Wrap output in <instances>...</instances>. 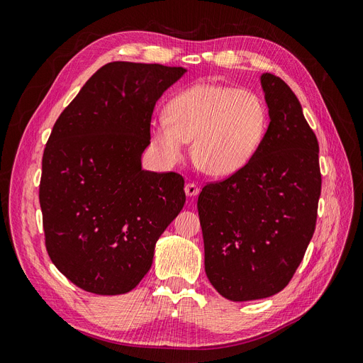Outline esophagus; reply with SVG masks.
I'll return each instance as SVG.
<instances>
[{
  "label": "esophagus",
  "mask_w": 363,
  "mask_h": 363,
  "mask_svg": "<svg viewBox=\"0 0 363 363\" xmlns=\"http://www.w3.org/2000/svg\"><path fill=\"white\" fill-rule=\"evenodd\" d=\"M184 192H186V195H188V196H196V195H199L200 189H199V186H196L195 183H186Z\"/></svg>",
  "instance_id": "34e87169"
}]
</instances>
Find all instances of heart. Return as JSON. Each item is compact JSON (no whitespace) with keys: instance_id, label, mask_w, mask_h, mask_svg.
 <instances>
[{"instance_id":"1","label":"heart","mask_w":363,"mask_h":363,"mask_svg":"<svg viewBox=\"0 0 363 363\" xmlns=\"http://www.w3.org/2000/svg\"><path fill=\"white\" fill-rule=\"evenodd\" d=\"M267 127V108L245 89L196 83L167 106V118L150 125V144L163 167L183 160L188 140L203 172L225 177L242 169L255 155Z\"/></svg>"}]
</instances>
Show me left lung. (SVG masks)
<instances>
[{"mask_svg":"<svg viewBox=\"0 0 363 363\" xmlns=\"http://www.w3.org/2000/svg\"><path fill=\"white\" fill-rule=\"evenodd\" d=\"M269 125L255 155L206 184L196 207L204 269L224 298L251 301L286 288L315 232L321 172L316 136L280 77H260Z\"/></svg>","mask_w":363,"mask_h":363,"instance_id":"8db88e82","label":"left lung"}]
</instances>
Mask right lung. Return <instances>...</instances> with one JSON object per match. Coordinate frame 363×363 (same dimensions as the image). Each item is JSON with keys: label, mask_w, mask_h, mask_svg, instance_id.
<instances>
[{"label": "right lung", "mask_w": 363, "mask_h": 363, "mask_svg": "<svg viewBox=\"0 0 363 363\" xmlns=\"http://www.w3.org/2000/svg\"><path fill=\"white\" fill-rule=\"evenodd\" d=\"M184 72L107 63L54 124L39 201L48 256L75 286L98 295L135 289L157 239L183 208L182 175L142 169L140 157L157 100Z\"/></svg>", "instance_id": "right-lung-1"}]
</instances>
